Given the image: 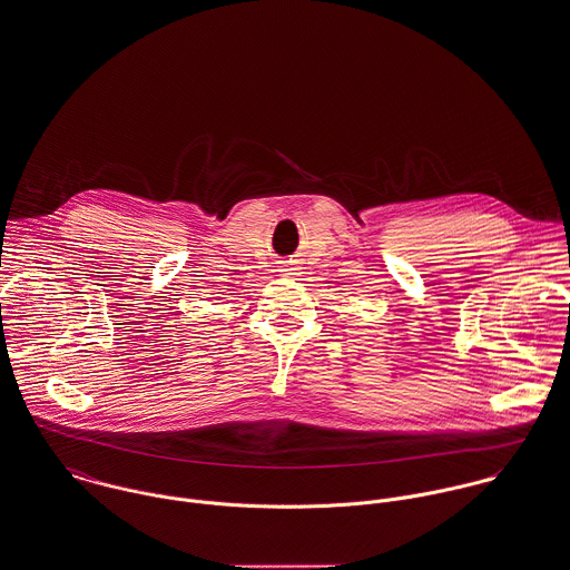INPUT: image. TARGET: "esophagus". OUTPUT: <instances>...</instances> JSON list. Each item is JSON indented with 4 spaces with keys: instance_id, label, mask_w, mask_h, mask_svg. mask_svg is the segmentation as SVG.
Segmentation results:
<instances>
[{
    "instance_id": "obj_1",
    "label": "esophagus",
    "mask_w": 570,
    "mask_h": 570,
    "mask_svg": "<svg viewBox=\"0 0 570 570\" xmlns=\"http://www.w3.org/2000/svg\"><path fill=\"white\" fill-rule=\"evenodd\" d=\"M298 269H301V267H294V265H283V267H281V272H283L285 276H298V274H301Z\"/></svg>"
}]
</instances>
